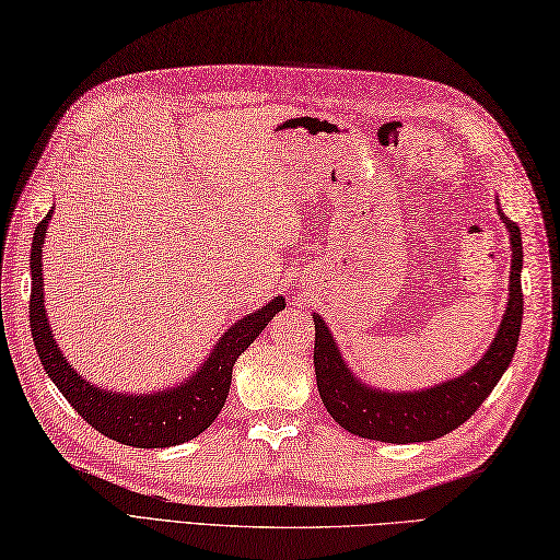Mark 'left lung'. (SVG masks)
Here are the masks:
<instances>
[{
    "instance_id": "8db88e82",
    "label": "left lung",
    "mask_w": 560,
    "mask_h": 560,
    "mask_svg": "<svg viewBox=\"0 0 560 560\" xmlns=\"http://www.w3.org/2000/svg\"><path fill=\"white\" fill-rule=\"evenodd\" d=\"M500 217L510 232L512 266H510V302L498 336L490 343L486 355L476 362L459 380L444 382L425 392L413 394H386L360 384L348 364L343 362L334 343V336L326 328L322 316H314V370L316 386L330 418L352 435L408 444L428 442L447 435L454 428L469 420L488 394L495 389L500 376L510 368L517 350L522 328V234L520 226L503 214Z\"/></svg>"
}]
</instances>
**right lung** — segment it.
Masks as SVG:
<instances>
[{
  "label": "right lung",
  "instance_id": "add662e5",
  "mask_svg": "<svg viewBox=\"0 0 560 560\" xmlns=\"http://www.w3.org/2000/svg\"><path fill=\"white\" fill-rule=\"evenodd\" d=\"M52 210L36 226L31 246V334L45 374L55 382L67 401L101 435L130 447L154 450L198 438L208 430L226 401L236 358L254 343L260 330L284 310L282 296H276L264 310L244 316L222 336L202 368L180 386L168 392L128 396L113 394L89 384L74 372L57 348L43 306V238Z\"/></svg>",
  "mask_w": 560,
  "mask_h": 560
}]
</instances>
